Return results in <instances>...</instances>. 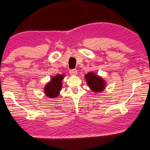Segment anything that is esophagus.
<instances>
[{
    "label": "esophagus",
    "mask_w": 150,
    "mask_h": 150,
    "mask_svg": "<svg viewBox=\"0 0 150 150\" xmlns=\"http://www.w3.org/2000/svg\"><path fill=\"white\" fill-rule=\"evenodd\" d=\"M70 74L71 76H76L78 74V70L76 69H72V70H70Z\"/></svg>",
    "instance_id": "34e87169"
}]
</instances>
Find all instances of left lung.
<instances>
[{
    "label": "left lung",
    "mask_w": 150,
    "mask_h": 150,
    "mask_svg": "<svg viewBox=\"0 0 150 150\" xmlns=\"http://www.w3.org/2000/svg\"><path fill=\"white\" fill-rule=\"evenodd\" d=\"M85 79L89 88L93 92H102L105 89V82L101 77L96 75L93 72H88L85 75Z\"/></svg>",
    "instance_id": "8db88e82"
}]
</instances>
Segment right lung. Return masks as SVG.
<instances>
[{"mask_svg":"<svg viewBox=\"0 0 150 150\" xmlns=\"http://www.w3.org/2000/svg\"><path fill=\"white\" fill-rule=\"evenodd\" d=\"M65 76L63 74H57L52 78L44 88V92L50 98L57 97L62 87V80Z\"/></svg>","mask_w":150,"mask_h":150,"instance_id":"add662e5","label":"right lung"}]
</instances>
